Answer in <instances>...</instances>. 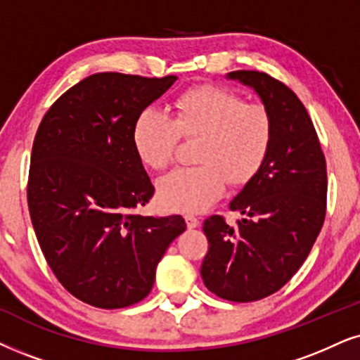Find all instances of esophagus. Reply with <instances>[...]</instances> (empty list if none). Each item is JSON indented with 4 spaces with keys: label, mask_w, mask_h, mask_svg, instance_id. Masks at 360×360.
<instances>
[{
    "label": "esophagus",
    "mask_w": 360,
    "mask_h": 360,
    "mask_svg": "<svg viewBox=\"0 0 360 360\" xmlns=\"http://www.w3.org/2000/svg\"><path fill=\"white\" fill-rule=\"evenodd\" d=\"M184 219H186V226H188V229H195V227L199 226V219H198V217H194V216H186Z\"/></svg>",
    "instance_id": "34e87169"
}]
</instances>
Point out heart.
Returning a JSON list of instances; mask_svg holds the SVG:
<instances>
[{
    "label": "heart",
    "instance_id": "1",
    "mask_svg": "<svg viewBox=\"0 0 360 360\" xmlns=\"http://www.w3.org/2000/svg\"><path fill=\"white\" fill-rule=\"evenodd\" d=\"M181 136L199 138L193 167H176L156 183L167 211L201 212L224 194L226 183L243 186L261 171L272 148L274 124L261 104L214 86L191 89L177 99L176 116L146 109L138 117L133 143L141 161L162 169L174 158Z\"/></svg>",
    "mask_w": 360,
    "mask_h": 360
}]
</instances>
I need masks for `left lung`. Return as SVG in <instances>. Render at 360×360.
<instances>
[{
  "label": "left lung",
  "mask_w": 360,
  "mask_h": 360,
  "mask_svg": "<svg viewBox=\"0 0 360 360\" xmlns=\"http://www.w3.org/2000/svg\"><path fill=\"white\" fill-rule=\"evenodd\" d=\"M227 79L254 89L274 124L272 148L261 171L229 202L243 219L204 221L209 251L204 285L233 302L274 294L311 252L326 217L327 172L316 129L304 104L281 81L259 71H233Z\"/></svg>",
  "instance_id": "8db88e82"
}]
</instances>
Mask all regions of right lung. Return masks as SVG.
<instances>
[{
  "label": "right lung",
  "mask_w": 360,
  "mask_h": 360,
  "mask_svg": "<svg viewBox=\"0 0 360 360\" xmlns=\"http://www.w3.org/2000/svg\"><path fill=\"white\" fill-rule=\"evenodd\" d=\"M176 79L96 72L68 89L38 127L31 222L54 276L89 306L143 301L166 249L186 229L181 216L131 214L154 194L133 143L134 124Z\"/></svg>",
  "instance_id": "right-lung-1"
}]
</instances>
